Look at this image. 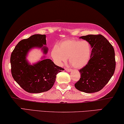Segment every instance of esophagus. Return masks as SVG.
<instances>
[{
    "instance_id": "esophagus-1",
    "label": "esophagus",
    "mask_w": 124,
    "mask_h": 124,
    "mask_svg": "<svg viewBox=\"0 0 124 124\" xmlns=\"http://www.w3.org/2000/svg\"><path fill=\"white\" fill-rule=\"evenodd\" d=\"M65 70L66 71H68V72H71V71H72V70H71V69H65Z\"/></svg>"
}]
</instances>
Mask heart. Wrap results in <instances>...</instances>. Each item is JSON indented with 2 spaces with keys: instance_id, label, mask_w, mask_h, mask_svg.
<instances>
[{
  "instance_id": "1",
  "label": "heart",
  "mask_w": 124,
  "mask_h": 124,
  "mask_svg": "<svg viewBox=\"0 0 124 124\" xmlns=\"http://www.w3.org/2000/svg\"><path fill=\"white\" fill-rule=\"evenodd\" d=\"M92 48L87 41L70 39L62 41L53 48L52 57L58 66H62L69 58V63L75 68L81 69L90 60Z\"/></svg>"
}]
</instances>
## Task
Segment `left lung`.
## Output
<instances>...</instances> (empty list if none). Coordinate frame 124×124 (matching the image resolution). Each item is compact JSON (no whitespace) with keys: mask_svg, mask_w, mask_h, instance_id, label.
Masks as SVG:
<instances>
[{"mask_svg":"<svg viewBox=\"0 0 124 124\" xmlns=\"http://www.w3.org/2000/svg\"><path fill=\"white\" fill-rule=\"evenodd\" d=\"M92 48L88 63L79 70L81 78L75 84L81 92L93 93L101 90L109 82L116 69L114 48L102 35H88L79 38Z\"/></svg>","mask_w":124,"mask_h":124,"instance_id":"left-lung-1","label":"left lung"}]
</instances>
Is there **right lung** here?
<instances>
[{
  "instance_id": "obj_1",
  "label": "right lung",
  "mask_w": 124,
  "mask_h": 124,
  "mask_svg": "<svg viewBox=\"0 0 124 124\" xmlns=\"http://www.w3.org/2000/svg\"><path fill=\"white\" fill-rule=\"evenodd\" d=\"M46 35L35 34L18 43L10 58L11 73L15 81L26 92L40 93L47 92L53 86L58 73L64 70L49 59L30 64L27 59L29 51L34 48H41L44 54L48 52Z\"/></svg>"
}]
</instances>
